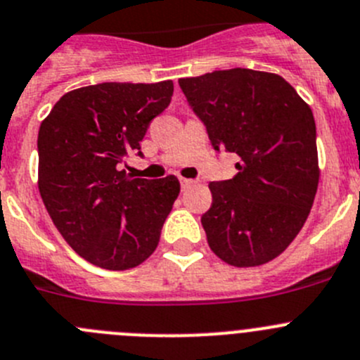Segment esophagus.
Here are the masks:
<instances>
[{"mask_svg": "<svg viewBox=\"0 0 360 360\" xmlns=\"http://www.w3.org/2000/svg\"><path fill=\"white\" fill-rule=\"evenodd\" d=\"M190 186H193V181L181 177V188H183V190H186V188H190Z\"/></svg>", "mask_w": 360, "mask_h": 360, "instance_id": "esophagus-1", "label": "esophagus"}]
</instances>
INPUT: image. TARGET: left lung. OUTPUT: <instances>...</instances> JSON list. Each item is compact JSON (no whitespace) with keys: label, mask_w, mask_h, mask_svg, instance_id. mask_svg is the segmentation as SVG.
Here are the masks:
<instances>
[{"label":"left lung","mask_w":360,"mask_h":360,"mask_svg":"<svg viewBox=\"0 0 360 360\" xmlns=\"http://www.w3.org/2000/svg\"><path fill=\"white\" fill-rule=\"evenodd\" d=\"M214 150L238 154L233 179L210 183L200 221L211 250L231 266L281 256L309 217L320 181L309 104L274 72L214 70L179 79Z\"/></svg>","instance_id":"left-lung-1"}]
</instances>
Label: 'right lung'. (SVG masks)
I'll return each mask as SVG.
<instances>
[{
	"mask_svg": "<svg viewBox=\"0 0 360 360\" xmlns=\"http://www.w3.org/2000/svg\"><path fill=\"white\" fill-rule=\"evenodd\" d=\"M174 83H99L60 97L39 129V191L53 224L83 259L129 270L156 250L179 195L176 176L142 179L120 170L140 153Z\"/></svg>",
	"mask_w": 360,
	"mask_h": 360,
	"instance_id": "right-lung-1",
	"label": "right lung"
}]
</instances>
